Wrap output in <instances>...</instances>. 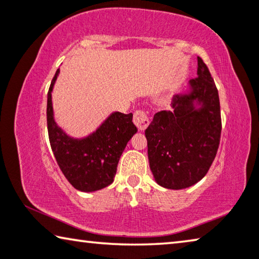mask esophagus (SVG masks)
I'll return each mask as SVG.
<instances>
[{"label": "esophagus", "instance_id": "1", "mask_svg": "<svg viewBox=\"0 0 259 259\" xmlns=\"http://www.w3.org/2000/svg\"><path fill=\"white\" fill-rule=\"evenodd\" d=\"M133 122L135 126L138 127L140 131H145L147 128V126L149 125V118L148 114L145 110H137L134 112V117H133Z\"/></svg>", "mask_w": 259, "mask_h": 259}]
</instances>
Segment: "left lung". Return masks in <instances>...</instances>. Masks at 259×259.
Instances as JSON below:
<instances>
[{
    "mask_svg": "<svg viewBox=\"0 0 259 259\" xmlns=\"http://www.w3.org/2000/svg\"><path fill=\"white\" fill-rule=\"evenodd\" d=\"M197 74L190 79L188 93L175 95L172 110L155 113L145 132L150 170L165 189H186L202 180L220 143L218 89L199 57Z\"/></svg>",
    "mask_w": 259,
    "mask_h": 259,
    "instance_id": "1",
    "label": "left lung"
}]
</instances>
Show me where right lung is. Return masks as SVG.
Returning a JSON list of instances; mask_svg holds the SVG:
<instances>
[{
	"label": "right lung",
	"instance_id": "right-lung-1",
	"mask_svg": "<svg viewBox=\"0 0 259 259\" xmlns=\"http://www.w3.org/2000/svg\"><path fill=\"white\" fill-rule=\"evenodd\" d=\"M59 71L52 79L47 94V130L51 148L70 184L82 192H94L113 182L119 158L138 128L132 121V113L113 112L89 137L74 139L67 135L55 122L52 106V90Z\"/></svg>",
	"mask_w": 259,
	"mask_h": 259
}]
</instances>
